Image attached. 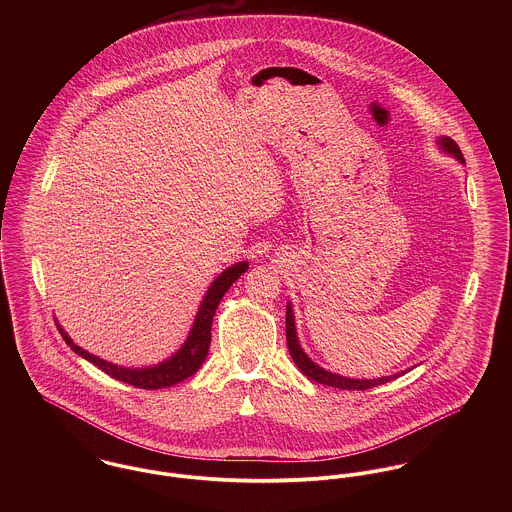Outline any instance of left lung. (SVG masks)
<instances>
[{
	"label": "left lung",
	"mask_w": 512,
	"mask_h": 512,
	"mask_svg": "<svg viewBox=\"0 0 512 512\" xmlns=\"http://www.w3.org/2000/svg\"><path fill=\"white\" fill-rule=\"evenodd\" d=\"M439 146L443 147L447 153L455 155L461 163H465L463 159V153L459 146L451 140V138H441L439 140ZM286 341H288V349H290V355H292L293 363L297 365V368L311 380L319 382V384H325V386H333V388H341V390H366V388H372V386H378V384H384V382H390L394 378L400 376L394 374V376H384V378H374V380H355V378H345V376H339V374H333L329 370H323L321 366L315 365L299 347L297 343V335H295V323H293V311L292 307L288 305V311H286ZM404 374V372H402Z\"/></svg>",
	"instance_id": "1"
}]
</instances>
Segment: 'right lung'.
Returning a JSON list of instances; mask_svg holds the SVG:
<instances>
[{"instance_id":"add662e5","label":"right lung","mask_w":512,"mask_h":512,"mask_svg":"<svg viewBox=\"0 0 512 512\" xmlns=\"http://www.w3.org/2000/svg\"><path fill=\"white\" fill-rule=\"evenodd\" d=\"M246 270H248V262H238L220 274L201 303V309L193 323L191 335L185 341L183 349L161 365L151 366V368H126V366L112 365L108 361H102V359L90 355L88 351L80 349L78 345H74L71 337L61 329V325H57V327H59V333L63 335L65 343L73 349L74 353H78L92 365L98 366L112 378L132 384L136 388H144V390H157V388L173 386V384L189 378L191 374H195L199 370V366L205 363L209 345H211V325H213V317L219 307L220 299Z\"/></svg>"}]
</instances>
